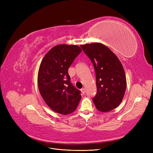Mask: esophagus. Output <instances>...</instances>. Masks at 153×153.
Listing matches in <instances>:
<instances>
[{
	"mask_svg": "<svg viewBox=\"0 0 153 153\" xmlns=\"http://www.w3.org/2000/svg\"><path fill=\"white\" fill-rule=\"evenodd\" d=\"M81 91L82 92V94H85V88H82V89L81 90Z\"/></svg>",
	"mask_w": 153,
	"mask_h": 153,
	"instance_id": "obj_1",
	"label": "esophagus"
}]
</instances>
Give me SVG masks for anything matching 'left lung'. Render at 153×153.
<instances>
[{"label": "left lung", "instance_id": "8db88e82", "mask_svg": "<svg viewBox=\"0 0 153 153\" xmlns=\"http://www.w3.org/2000/svg\"><path fill=\"white\" fill-rule=\"evenodd\" d=\"M81 48L95 68L97 92L93 98L97 109L108 112L121 102L126 88V76L119 59L100 43L86 44Z\"/></svg>", "mask_w": 153, "mask_h": 153}]
</instances>
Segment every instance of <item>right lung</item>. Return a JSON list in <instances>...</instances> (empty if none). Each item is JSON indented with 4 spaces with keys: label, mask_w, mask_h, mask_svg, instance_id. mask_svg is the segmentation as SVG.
Listing matches in <instances>:
<instances>
[{
    "label": "right lung",
    "mask_w": 153,
    "mask_h": 153,
    "mask_svg": "<svg viewBox=\"0 0 153 153\" xmlns=\"http://www.w3.org/2000/svg\"><path fill=\"white\" fill-rule=\"evenodd\" d=\"M82 51L76 45L54 46L43 58L38 72V86L46 104L56 112L67 115L74 111L81 91L72 85L68 69Z\"/></svg>",
    "instance_id": "right-lung-1"
}]
</instances>
